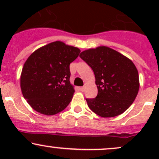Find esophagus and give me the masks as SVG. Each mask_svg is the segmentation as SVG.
I'll return each instance as SVG.
<instances>
[{"instance_id":"obj_1","label":"esophagus","mask_w":159,"mask_h":159,"mask_svg":"<svg viewBox=\"0 0 159 159\" xmlns=\"http://www.w3.org/2000/svg\"><path fill=\"white\" fill-rule=\"evenodd\" d=\"M84 89H85L84 87H80V90H81V91H82V92H84Z\"/></svg>"}]
</instances>
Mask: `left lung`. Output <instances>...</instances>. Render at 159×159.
<instances>
[{
  "label": "left lung",
  "instance_id": "8db88e82",
  "mask_svg": "<svg viewBox=\"0 0 159 159\" xmlns=\"http://www.w3.org/2000/svg\"><path fill=\"white\" fill-rule=\"evenodd\" d=\"M80 57L92 68L97 85V96L86 99L89 107L102 117H114L125 112L134 101L140 87L134 63L104 45L84 51Z\"/></svg>",
  "mask_w": 159,
  "mask_h": 159
}]
</instances>
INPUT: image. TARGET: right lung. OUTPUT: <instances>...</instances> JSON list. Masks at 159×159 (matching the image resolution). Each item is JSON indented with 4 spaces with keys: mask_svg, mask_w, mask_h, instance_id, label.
Returning a JSON list of instances; mask_svg holds the SVG:
<instances>
[{
    "mask_svg": "<svg viewBox=\"0 0 159 159\" xmlns=\"http://www.w3.org/2000/svg\"><path fill=\"white\" fill-rule=\"evenodd\" d=\"M77 47L56 41L40 47L28 57L22 68L20 86L34 110L51 116L68 106L75 93L69 81V65L78 57Z\"/></svg>",
    "mask_w": 159,
    "mask_h": 159,
    "instance_id": "1",
    "label": "right lung"
}]
</instances>
